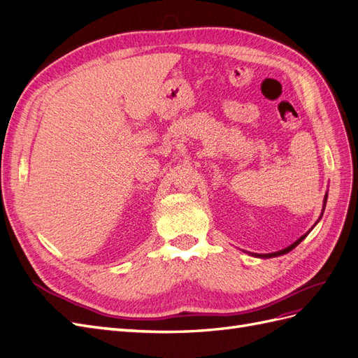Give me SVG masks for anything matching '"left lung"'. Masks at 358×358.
Returning <instances> with one entry per match:
<instances>
[{"mask_svg":"<svg viewBox=\"0 0 358 358\" xmlns=\"http://www.w3.org/2000/svg\"><path fill=\"white\" fill-rule=\"evenodd\" d=\"M327 196H329V194L326 192V196H324V203H322V212H321V215H320V218H318V221L322 218V213H324V209H326V203H327ZM318 221L315 222V225L318 224ZM315 225H313V227H315ZM313 227H312V229H313ZM310 229V230H312ZM310 230L308 231V233H305V234H303L301 237H299V239L294 242V243H291L289 246H287V248H284V249H280V251H276V252H270V254H255V252H249V255H252V257H257V258H273V257H279V255H284V254H288L289 251H292V249H294L303 239H305V237L310 233Z\"/></svg>","mask_w":358,"mask_h":358,"instance_id":"obj_1","label":"left lung"}]
</instances>
